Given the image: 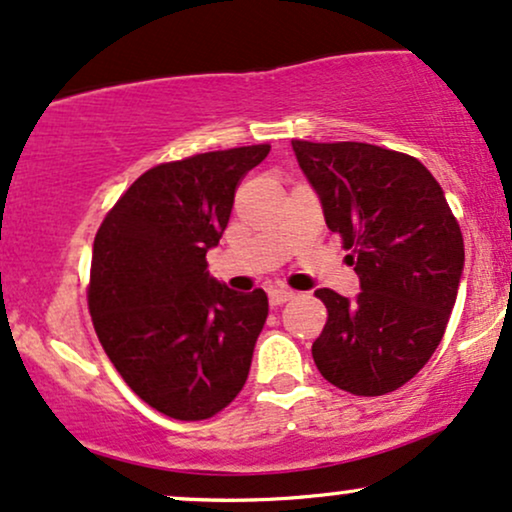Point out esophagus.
<instances>
[{
    "instance_id": "1",
    "label": "esophagus",
    "mask_w": 512,
    "mask_h": 512,
    "mask_svg": "<svg viewBox=\"0 0 512 512\" xmlns=\"http://www.w3.org/2000/svg\"><path fill=\"white\" fill-rule=\"evenodd\" d=\"M294 297L292 290H285V287H273V290L268 292V299H270V306H280L285 302H290Z\"/></svg>"
}]
</instances>
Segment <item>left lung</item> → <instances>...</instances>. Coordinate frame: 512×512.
Wrapping results in <instances>:
<instances>
[{
  "label": "left lung",
  "instance_id": "8db88e82",
  "mask_svg": "<svg viewBox=\"0 0 512 512\" xmlns=\"http://www.w3.org/2000/svg\"><path fill=\"white\" fill-rule=\"evenodd\" d=\"M304 177L359 275L354 299L316 290L328 321L311 347L328 383L386 395L429 362L446 333L465 244L441 184L417 158L371 143L292 141Z\"/></svg>",
  "mask_w": 512,
  "mask_h": 512
}]
</instances>
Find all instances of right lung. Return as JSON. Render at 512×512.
Listing matches in <instances>:
<instances>
[{
	"mask_svg": "<svg viewBox=\"0 0 512 512\" xmlns=\"http://www.w3.org/2000/svg\"><path fill=\"white\" fill-rule=\"evenodd\" d=\"M268 153L244 146L153 167L95 234L88 306L102 350L172 419L213 417L249 376L268 297L210 278L206 254L230 222L239 179Z\"/></svg>",
	"mask_w": 512,
	"mask_h": 512,
	"instance_id": "right-lung-1",
	"label": "right lung"
}]
</instances>
